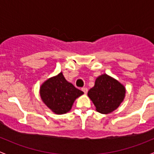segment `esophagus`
Returning <instances> with one entry per match:
<instances>
[{
  "instance_id": "esophagus-1",
  "label": "esophagus",
  "mask_w": 154,
  "mask_h": 154,
  "mask_svg": "<svg viewBox=\"0 0 154 154\" xmlns=\"http://www.w3.org/2000/svg\"><path fill=\"white\" fill-rule=\"evenodd\" d=\"M82 91L84 92V93H85V94H86V93H88V88H82Z\"/></svg>"
}]
</instances>
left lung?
Wrapping results in <instances>:
<instances>
[{"label": "left lung", "instance_id": "left-lung-1", "mask_svg": "<svg viewBox=\"0 0 154 154\" xmlns=\"http://www.w3.org/2000/svg\"><path fill=\"white\" fill-rule=\"evenodd\" d=\"M126 89L118 80L107 74L96 78L95 85L88 93L93 101L96 110L100 113L107 114L116 110L124 101Z\"/></svg>", "mask_w": 154, "mask_h": 154}]
</instances>
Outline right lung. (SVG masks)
I'll return each mask as SVG.
<instances>
[{
  "label": "right lung",
  "mask_w": 154,
  "mask_h": 154,
  "mask_svg": "<svg viewBox=\"0 0 154 154\" xmlns=\"http://www.w3.org/2000/svg\"><path fill=\"white\" fill-rule=\"evenodd\" d=\"M39 91L43 102L58 115L69 112L75 99L84 94L66 80L62 72L46 80Z\"/></svg>",
  "instance_id": "add662e5"
}]
</instances>
